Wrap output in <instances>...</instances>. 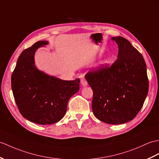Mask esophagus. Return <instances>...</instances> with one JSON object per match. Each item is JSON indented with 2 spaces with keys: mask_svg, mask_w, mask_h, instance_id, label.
<instances>
[{
  "mask_svg": "<svg viewBox=\"0 0 159 159\" xmlns=\"http://www.w3.org/2000/svg\"><path fill=\"white\" fill-rule=\"evenodd\" d=\"M80 83H81V84L83 85V87H86V86H87V84H88L87 81L86 80V79H81Z\"/></svg>",
  "mask_w": 159,
  "mask_h": 159,
  "instance_id": "34e87169",
  "label": "esophagus"
}]
</instances>
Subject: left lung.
<instances>
[{"instance_id": "left-lung-1", "label": "left lung", "mask_w": 159, "mask_h": 159, "mask_svg": "<svg viewBox=\"0 0 159 159\" xmlns=\"http://www.w3.org/2000/svg\"><path fill=\"white\" fill-rule=\"evenodd\" d=\"M119 46L117 60L108 66L87 72L85 79L93 92L92 109L106 123L118 125L134 119L144 103L149 82L142 55L128 40L112 37Z\"/></svg>"}]
</instances>
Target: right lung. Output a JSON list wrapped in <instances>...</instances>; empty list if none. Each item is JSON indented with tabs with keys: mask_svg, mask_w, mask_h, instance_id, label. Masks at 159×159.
<instances>
[{
	"mask_svg": "<svg viewBox=\"0 0 159 159\" xmlns=\"http://www.w3.org/2000/svg\"><path fill=\"white\" fill-rule=\"evenodd\" d=\"M47 44L38 41L22 51L11 75L13 94L20 112L25 119L40 125L60 120L69 99L79 90V79L64 80L35 67L36 50Z\"/></svg>",
	"mask_w": 159,
	"mask_h": 159,
	"instance_id": "right-lung-1",
	"label": "right lung"
}]
</instances>
